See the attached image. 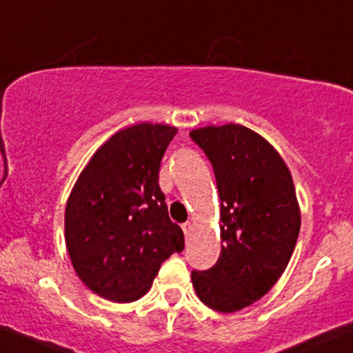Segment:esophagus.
Wrapping results in <instances>:
<instances>
[{
    "label": "esophagus",
    "instance_id": "1",
    "mask_svg": "<svg viewBox=\"0 0 353 353\" xmlns=\"http://www.w3.org/2000/svg\"><path fill=\"white\" fill-rule=\"evenodd\" d=\"M183 231H184V236H185V241H189V236L192 233V224L191 223H184L183 224Z\"/></svg>",
    "mask_w": 353,
    "mask_h": 353
}]
</instances>
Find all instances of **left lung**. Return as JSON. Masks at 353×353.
I'll return each mask as SVG.
<instances>
[{
    "label": "left lung",
    "mask_w": 353,
    "mask_h": 353,
    "mask_svg": "<svg viewBox=\"0 0 353 353\" xmlns=\"http://www.w3.org/2000/svg\"><path fill=\"white\" fill-rule=\"evenodd\" d=\"M189 135L211 162L221 199L219 258L192 271V286L209 308L238 312L266 295L292 258L300 233L295 185L276 150L245 125Z\"/></svg>",
    "instance_id": "1"
}]
</instances>
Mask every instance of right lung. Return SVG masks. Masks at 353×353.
<instances>
[{"mask_svg": "<svg viewBox=\"0 0 353 353\" xmlns=\"http://www.w3.org/2000/svg\"><path fill=\"white\" fill-rule=\"evenodd\" d=\"M176 127L137 123L112 135L82 170L65 211V241L80 280L127 303L145 295L162 263L184 250L159 170Z\"/></svg>", "mask_w": 353, "mask_h": 353, "instance_id": "1", "label": "right lung"}]
</instances>
